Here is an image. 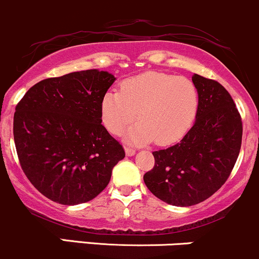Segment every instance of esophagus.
Here are the masks:
<instances>
[{
	"label": "esophagus",
	"instance_id": "34e87169",
	"mask_svg": "<svg viewBox=\"0 0 259 259\" xmlns=\"http://www.w3.org/2000/svg\"><path fill=\"white\" fill-rule=\"evenodd\" d=\"M124 152H126V155H127V157H132V155H135V154H136V149L130 148V147H127V148L124 149Z\"/></svg>",
	"mask_w": 259,
	"mask_h": 259
}]
</instances>
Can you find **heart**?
Segmentation results:
<instances>
[{"label":"heart","instance_id":"b5f03b06","mask_svg":"<svg viewBox=\"0 0 259 259\" xmlns=\"http://www.w3.org/2000/svg\"><path fill=\"white\" fill-rule=\"evenodd\" d=\"M199 93L190 80L164 73H144L128 77L119 91L110 90L101 100L102 123L119 136L137 118L127 135L133 144L157 141L170 144L182 140L195 121Z\"/></svg>","mask_w":259,"mask_h":259}]
</instances>
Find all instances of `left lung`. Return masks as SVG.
Listing matches in <instances>:
<instances>
[{"label": "left lung", "instance_id": "1", "mask_svg": "<svg viewBox=\"0 0 259 259\" xmlns=\"http://www.w3.org/2000/svg\"><path fill=\"white\" fill-rule=\"evenodd\" d=\"M199 108L193 127L175 146L153 152L147 188L174 206H191L219 190L232 171L242 142V121L229 91L215 80L193 75Z\"/></svg>", "mask_w": 259, "mask_h": 259}]
</instances>
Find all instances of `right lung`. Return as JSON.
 <instances>
[{"label":"right lung","mask_w":259,"mask_h":259,"mask_svg":"<svg viewBox=\"0 0 259 259\" xmlns=\"http://www.w3.org/2000/svg\"><path fill=\"white\" fill-rule=\"evenodd\" d=\"M116 77L97 69L41 80L16 106L13 137L24 174L62 205L96 197L124 151L101 124V100Z\"/></svg>","instance_id":"right-lung-1"}]
</instances>
